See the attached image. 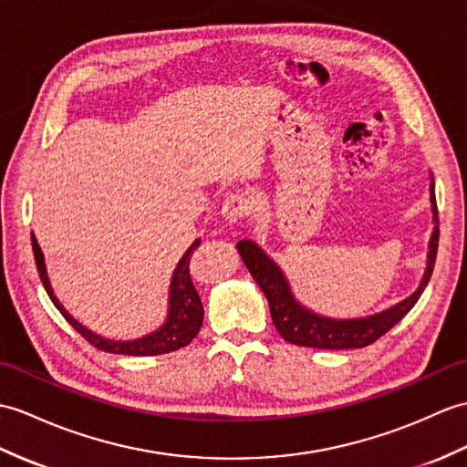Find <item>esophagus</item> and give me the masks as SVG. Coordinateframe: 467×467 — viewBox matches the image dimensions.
<instances>
[{"label": "esophagus", "instance_id": "obj_1", "mask_svg": "<svg viewBox=\"0 0 467 467\" xmlns=\"http://www.w3.org/2000/svg\"><path fill=\"white\" fill-rule=\"evenodd\" d=\"M251 211H253V201H251V197H248V194L231 192L223 202L221 214H223L224 221L236 223V221H241V219H244V216L251 214Z\"/></svg>", "mask_w": 467, "mask_h": 467}]
</instances>
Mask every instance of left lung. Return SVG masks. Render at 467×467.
<instances>
[{"label": "left lung", "instance_id": "left-lung-1", "mask_svg": "<svg viewBox=\"0 0 467 467\" xmlns=\"http://www.w3.org/2000/svg\"><path fill=\"white\" fill-rule=\"evenodd\" d=\"M430 201H431V213H433V233L430 238V251H428V266L426 273L421 276V283L414 295H410L402 302H398L392 308L382 310L372 317L364 318H346L336 320L328 317H320V314L302 306L295 298L290 290L288 280L283 270L278 268L273 258L266 256V253L260 248L251 238L238 241L236 248L241 254L243 263L246 265L248 273L253 275L260 290L265 292L270 306V317H273L275 327L278 334L290 344L296 346H308V348H322V350H348V348H364V346L376 342L380 336H384L389 328L402 320L406 314L414 308L421 292L428 286L430 276L433 273V265H436L438 254V241H440V229H438V204H436V192H433V181L430 184Z\"/></svg>", "mask_w": 467, "mask_h": 467}]
</instances>
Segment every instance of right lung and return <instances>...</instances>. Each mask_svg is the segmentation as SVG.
I'll list each match as a JSON object with an SVG mask.
<instances>
[{
    "label": "right lung",
    "mask_w": 467,
    "mask_h": 467,
    "mask_svg": "<svg viewBox=\"0 0 467 467\" xmlns=\"http://www.w3.org/2000/svg\"><path fill=\"white\" fill-rule=\"evenodd\" d=\"M201 238H197L189 248L187 253L182 254L179 260V265L172 273L171 278V288H169V310H167V320L162 322V327H159L155 332H150L147 336H140V338L135 340H111V338H103V336L91 332L89 328H85L83 324L75 320L71 314L63 308L57 296L53 295V288L49 285V276L46 270V260H43V253L37 244V238L31 233V246H34V256H36V265H37V273L43 283V288L49 295L51 302L56 305V308L63 314V318L67 320L71 327L78 330L83 338L95 346L97 350L103 352H111V354H125V356H157V354H167V352H175L182 346H187L194 336L199 334L202 327V302L197 288L192 285V278L189 273V263L191 256L194 253V248H199Z\"/></svg>",
    "instance_id": "1"
}]
</instances>
